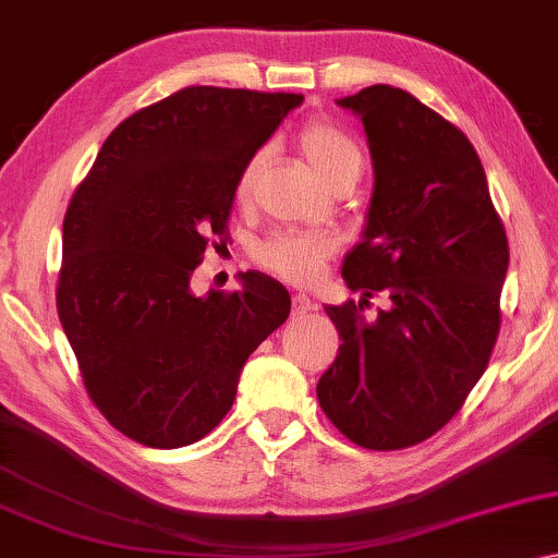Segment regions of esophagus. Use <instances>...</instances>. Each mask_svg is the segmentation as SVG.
Masks as SVG:
<instances>
[{
  "label": "esophagus",
  "mask_w": 558,
  "mask_h": 558,
  "mask_svg": "<svg viewBox=\"0 0 558 558\" xmlns=\"http://www.w3.org/2000/svg\"><path fill=\"white\" fill-rule=\"evenodd\" d=\"M314 308L312 299H308L306 294H294L291 296V312H294V316H302V314H308Z\"/></svg>",
  "instance_id": "obj_1"
}]
</instances>
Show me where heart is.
I'll return each mask as SVG.
<instances>
[{
    "instance_id": "obj_1",
    "label": "heart",
    "mask_w": 558,
    "mask_h": 558,
    "mask_svg": "<svg viewBox=\"0 0 558 558\" xmlns=\"http://www.w3.org/2000/svg\"><path fill=\"white\" fill-rule=\"evenodd\" d=\"M299 147L314 169V174L327 186H337L339 182H356L362 174V151L356 142L339 130L337 124L324 122V119H312L299 132ZM267 151H254L239 174L236 196L246 199L254 192L256 179L262 174ZM337 254V242L322 231L306 229H284L274 231L267 242L256 250V262L262 267L277 274V277L291 281V284H314L322 277L324 267L331 256Z\"/></svg>"
}]
</instances>
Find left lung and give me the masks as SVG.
I'll list each match as a JSON object with an SVG mask.
<instances>
[{
	"mask_svg": "<svg viewBox=\"0 0 558 558\" xmlns=\"http://www.w3.org/2000/svg\"><path fill=\"white\" fill-rule=\"evenodd\" d=\"M339 107L362 119L374 161L364 239L341 277L390 306H327L341 337L316 397L349 441L407 449L451 422L482 379L501 327L507 231L466 134L409 92L374 84Z\"/></svg>",
	"mask_w": 558,
	"mask_h": 558,
	"instance_id": "8db88e82",
	"label": "left lung"
}]
</instances>
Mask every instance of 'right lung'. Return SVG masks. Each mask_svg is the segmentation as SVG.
Listing matches in <instances>:
<instances>
[{
  "label": "right lung",
  "instance_id": "add662e5",
  "mask_svg": "<svg viewBox=\"0 0 558 558\" xmlns=\"http://www.w3.org/2000/svg\"><path fill=\"white\" fill-rule=\"evenodd\" d=\"M302 94L186 87L126 117L76 186L62 229L57 312L84 389L151 449L207 436L252 351L287 322L277 279L196 296L190 281L229 214L246 159Z\"/></svg>",
  "mask_w": 558,
  "mask_h": 558
}]
</instances>
